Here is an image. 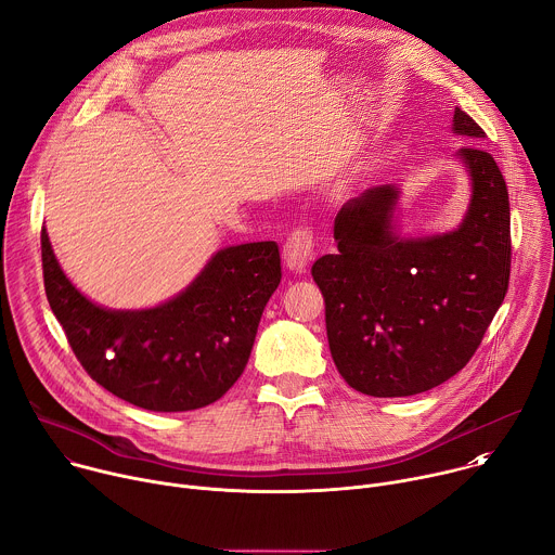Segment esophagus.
Returning a JSON list of instances; mask_svg holds the SVG:
<instances>
[{"label":"esophagus","instance_id":"34e87169","mask_svg":"<svg viewBox=\"0 0 555 555\" xmlns=\"http://www.w3.org/2000/svg\"><path fill=\"white\" fill-rule=\"evenodd\" d=\"M313 257V242H311V234L309 230L305 228H298L294 230L287 242L283 246V259H285V266L292 270V272H305L309 261Z\"/></svg>","mask_w":555,"mask_h":555}]
</instances>
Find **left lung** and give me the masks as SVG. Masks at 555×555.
Instances as JSON below:
<instances>
[{"mask_svg": "<svg viewBox=\"0 0 555 555\" xmlns=\"http://www.w3.org/2000/svg\"><path fill=\"white\" fill-rule=\"evenodd\" d=\"M452 133L483 140L459 107ZM454 160L469 182L456 228L402 234L400 184L371 186L336 215V255L311 268L325 296L332 358L371 398H409L456 375L479 349L509 285V195L477 144Z\"/></svg>", "mask_w": 555, "mask_h": 555, "instance_id": "left-lung-1", "label": "left lung"}]
</instances>
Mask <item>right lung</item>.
<instances>
[{
  "label": "right lung",
  "mask_w": 555,
  "mask_h": 555,
  "mask_svg": "<svg viewBox=\"0 0 555 555\" xmlns=\"http://www.w3.org/2000/svg\"><path fill=\"white\" fill-rule=\"evenodd\" d=\"M48 302L83 369L116 398L155 413L217 402L244 373L263 309L281 283L276 242L217 250L169 300L112 309L78 289L41 230Z\"/></svg>",
  "instance_id": "right-lung-1"
}]
</instances>
